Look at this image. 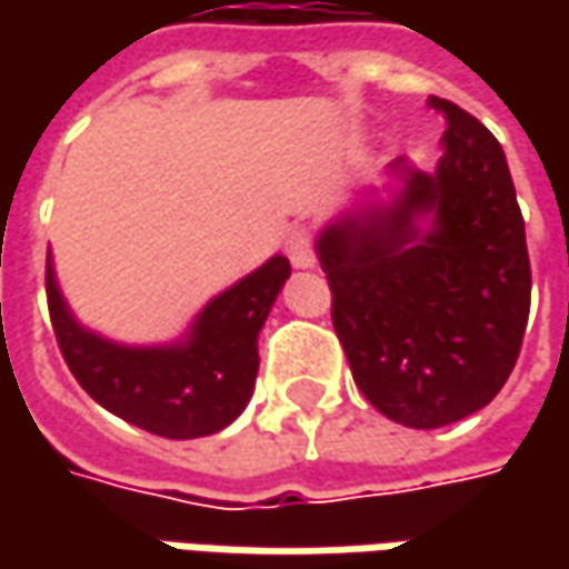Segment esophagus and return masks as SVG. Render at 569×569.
Here are the masks:
<instances>
[{"instance_id": "esophagus-1", "label": "esophagus", "mask_w": 569, "mask_h": 569, "mask_svg": "<svg viewBox=\"0 0 569 569\" xmlns=\"http://www.w3.org/2000/svg\"><path fill=\"white\" fill-rule=\"evenodd\" d=\"M288 259H291V266L295 269H313L317 266V252H313V237L307 233V230H295L291 237H288Z\"/></svg>"}]
</instances>
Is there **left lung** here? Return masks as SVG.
Listing matches in <instances>:
<instances>
[{
    "mask_svg": "<svg viewBox=\"0 0 569 569\" xmlns=\"http://www.w3.org/2000/svg\"><path fill=\"white\" fill-rule=\"evenodd\" d=\"M427 103L447 120L437 170L399 158L389 202L370 189L317 237L358 389L415 430L462 421L503 389L532 297L503 148L452 100Z\"/></svg>",
    "mask_w": 569,
    "mask_h": 569,
    "instance_id": "left-lung-1",
    "label": "left lung"
}]
</instances>
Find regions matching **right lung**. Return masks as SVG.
<instances>
[{
  "label": "right lung",
  "instance_id": "right-lung-1",
  "mask_svg": "<svg viewBox=\"0 0 569 569\" xmlns=\"http://www.w3.org/2000/svg\"><path fill=\"white\" fill-rule=\"evenodd\" d=\"M291 274L284 256L211 297L170 345H120L84 329L47 259V300L59 351L81 389L129 425L167 440L218 433L247 408L259 373V332Z\"/></svg>",
  "mask_w": 569,
  "mask_h": 569
}]
</instances>
